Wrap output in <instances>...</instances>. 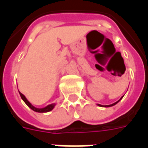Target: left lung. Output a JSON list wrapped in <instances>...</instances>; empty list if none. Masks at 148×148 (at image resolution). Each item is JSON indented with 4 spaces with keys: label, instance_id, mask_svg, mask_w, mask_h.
I'll use <instances>...</instances> for the list:
<instances>
[{
    "label": "left lung",
    "instance_id": "8db88e82",
    "mask_svg": "<svg viewBox=\"0 0 148 148\" xmlns=\"http://www.w3.org/2000/svg\"><path fill=\"white\" fill-rule=\"evenodd\" d=\"M122 98H123V97H121V99L119 100V101H116V102L113 103V104H112V105H109V106H104V107H111V106H115V105H116V103H118V102H119V101H121V100L122 99ZM97 106H101V107H102V106H101V105H99V104H98V105H97Z\"/></svg>",
    "mask_w": 148,
    "mask_h": 148
}]
</instances>
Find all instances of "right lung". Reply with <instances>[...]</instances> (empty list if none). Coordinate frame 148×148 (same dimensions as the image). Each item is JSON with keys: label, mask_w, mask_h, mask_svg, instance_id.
Returning a JSON list of instances; mask_svg holds the SVG:
<instances>
[{"label": "right lung", "mask_w": 148, "mask_h": 148, "mask_svg": "<svg viewBox=\"0 0 148 148\" xmlns=\"http://www.w3.org/2000/svg\"><path fill=\"white\" fill-rule=\"evenodd\" d=\"M20 93V92H19ZM20 95H21V98L23 99V101H24V102H25V104L27 105L30 109H32L33 111L35 112H50L51 111L52 109H54V107H55V104H51V105H49V106H47V107H45V108H42V109H38V108H36V107H34L32 104H31L27 100V98L25 97V96L24 95H23L22 93H20Z\"/></svg>", "instance_id": "right-lung-1"}]
</instances>
